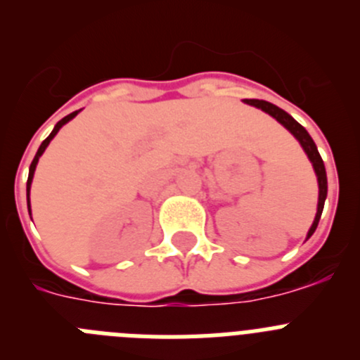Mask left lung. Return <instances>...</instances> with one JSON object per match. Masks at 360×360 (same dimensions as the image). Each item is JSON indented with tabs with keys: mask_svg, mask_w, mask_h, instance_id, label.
I'll return each mask as SVG.
<instances>
[{
	"mask_svg": "<svg viewBox=\"0 0 360 360\" xmlns=\"http://www.w3.org/2000/svg\"><path fill=\"white\" fill-rule=\"evenodd\" d=\"M243 103L250 104V106L262 108L265 113H269V115L274 117V119L278 120L279 124H283V126H285V128H287L288 131H290L292 135L295 136V139H297L299 144H301V148L304 149V153H307L308 158H310L311 165H314V171H316V174H317V184H319V202H317V212H316V218H314V224H311L310 231H308V234H307V240H308V238H310L311 234L316 232L317 224H319V219H321V214H323L326 193H328V180H326V169H324L323 158H321L319 151H317L316 142L311 141V136L308 135L307 129H304L303 126L297 122V120L292 119L287 111L281 110V108L266 103V101H257V98H245Z\"/></svg>",
	"mask_w": 360,
	"mask_h": 360,
	"instance_id": "8db88e82",
	"label": "left lung"
}]
</instances>
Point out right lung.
Wrapping results in <instances>:
<instances>
[{
    "mask_svg": "<svg viewBox=\"0 0 360 360\" xmlns=\"http://www.w3.org/2000/svg\"><path fill=\"white\" fill-rule=\"evenodd\" d=\"M81 111V110H79ZM79 111H73V113H70V115H66L65 119H61L59 120V122L56 124V128L52 129V133H50L49 136H46V139H44L43 141V144L39 146V149H37V153H36V157H34V160H32V164H30V171H28V182H27V196H28V212H30V186H32V178H34V171H36V165H37V162H39V157L41 155H43L44 153V149H46V146L50 144V141H52L53 136L57 135V131H59V129L63 128V126H65L66 122H68V120H72L73 117L77 115Z\"/></svg>",
    "mask_w": 360,
    "mask_h": 360,
    "instance_id": "right-lung-1",
    "label": "right lung"
}]
</instances>
